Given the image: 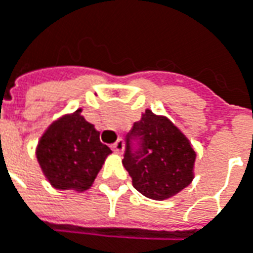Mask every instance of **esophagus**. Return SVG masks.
Returning <instances> with one entry per match:
<instances>
[{
	"mask_svg": "<svg viewBox=\"0 0 253 253\" xmlns=\"http://www.w3.org/2000/svg\"><path fill=\"white\" fill-rule=\"evenodd\" d=\"M123 148H125V144H123V140H122V138H119L115 144H112V150H113L115 153H122Z\"/></svg>",
	"mask_w": 253,
	"mask_h": 253,
	"instance_id": "esophagus-1",
	"label": "esophagus"
}]
</instances>
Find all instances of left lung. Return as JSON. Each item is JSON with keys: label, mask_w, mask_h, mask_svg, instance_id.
I'll list each match as a JSON object with an SVG mask.
<instances>
[{"label": "left lung", "mask_w": 253, "mask_h": 253, "mask_svg": "<svg viewBox=\"0 0 253 253\" xmlns=\"http://www.w3.org/2000/svg\"><path fill=\"white\" fill-rule=\"evenodd\" d=\"M195 151L164 116L143 113L127 134L123 166L133 187L151 200H167L191 184Z\"/></svg>", "instance_id": "left-lung-1"}]
</instances>
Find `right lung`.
<instances>
[{"label": "right lung", "instance_id": "obj_1", "mask_svg": "<svg viewBox=\"0 0 253 253\" xmlns=\"http://www.w3.org/2000/svg\"><path fill=\"white\" fill-rule=\"evenodd\" d=\"M82 109L53 122L42 134L37 159L48 181L58 190L84 191L92 187L112 150L86 122Z\"/></svg>", "mask_w": 253, "mask_h": 253}]
</instances>
